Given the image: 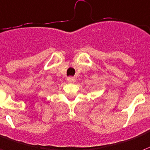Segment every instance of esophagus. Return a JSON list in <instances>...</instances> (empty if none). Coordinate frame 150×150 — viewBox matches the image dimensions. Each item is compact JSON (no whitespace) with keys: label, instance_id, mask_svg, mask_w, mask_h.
<instances>
[{"label":"esophagus","instance_id":"obj_1","mask_svg":"<svg viewBox=\"0 0 150 150\" xmlns=\"http://www.w3.org/2000/svg\"><path fill=\"white\" fill-rule=\"evenodd\" d=\"M67 81L69 83H74L75 81V78L73 77V76H69L67 78Z\"/></svg>","mask_w":150,"mask_h":150}]
</instances>
